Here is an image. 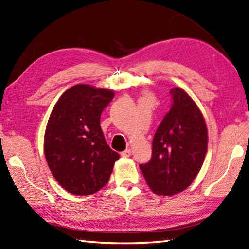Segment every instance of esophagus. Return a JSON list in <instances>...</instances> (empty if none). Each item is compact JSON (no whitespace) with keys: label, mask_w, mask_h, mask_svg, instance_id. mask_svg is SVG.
<instances>
[{"label":"esophagus","mask_w":249,"mask_h":249,"mask_svg":"<svg viewBox=\"0 0 249 249\" xmlns=\"http://www.w3.org/2000/svg\"><path fill=\"white\" fill-rule=\"evenodd\" d=\"M121 155L123 158H129L131 155V151L129 149H126L125 151H123V152H121Z\"/></svg>","instance_id":"1"}]
</instances>
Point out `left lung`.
<instances>
[{"label": "left lung", "instance_id": "8db88e82", "mask_svg": "<svg viewBox=\"0 0 249 249\" xmlns=\"http://www.w3.org/2000/svg\"><path fill=\"white\" fill-rule=\"evenodd\" d=\"M173 105L154 135L150 162L140 165L149 188L159 196L186 190L202 168L208 131L201 110L180 87L169 91Z\"/></svg>", "mask_w": 249, "mask_h": 249}]
</instances>
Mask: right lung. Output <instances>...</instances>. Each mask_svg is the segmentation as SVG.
<instances>
[{"instance_id": "1", "label": "right lung", "mask_w": 249, "mask_h": 249, "mask_svg": "<svg viewBox=\"0 0 249 249\" xmlns=\"http://www.w3.org/2000/svg\"><path fill=\"white\" fill-rule=\"evenodd\" d=\"M114 91L77 84L53 108L44 136V154L53 176L68 192L89 196L109 181L120 155L106 142L102 111Z\"/></svg>"}]
</instances>
